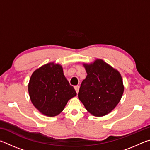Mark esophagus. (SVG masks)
<instances>
[{
	"label": "esophagus",
	"mask_w": 150,
	"mask_h": 150,
	"mask_svg": "<svg viewBox=\"0 0 150 150\" xmlns=\"http://www.w3.org/2000/svg\"><path fill=\"white\" fill-rule=\"evenodd\" d=\"M75 91H76V93H78V92H79V86H75Z\"/></svg>",
	"instance_id": "esophagus-1"
}]
</instances>
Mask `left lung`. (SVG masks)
Instances as JSON below:
<instances>
[{"mask_svg":"<svg viewBox=\"0 0 150 150\" xmlns=\"http://www.w3.org/2000/svg\"><path fill=\"white\" fill-rule=\"evenodd\" d=\"M84 67L87 75L81 83L78 97L91 115H107L116 107L122 96L121 75L102 59L84 64Z\"/></svg>","mask_w":150,"mask_h":150,"instance_id":"8db88e82","label":"left lung"}]
</instances>
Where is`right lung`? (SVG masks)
<instances>
[{"instance_id": "obj_1", "label": "right lung", "mask_w": 150, "mask_h": 150, "mask_svg": "<svg viewBox=\"0 0 150 150\" xmlns=\"http://www.w3.org/2000/svg\"><path fill=\"white\" fill-rule=\"evenodd\" d=\"M28 92L35 107L52 117L62 112L68 100L77 95L63 75L62 66L54 63L43 65L33 73Z\"/></svg>"}]
</instances>
